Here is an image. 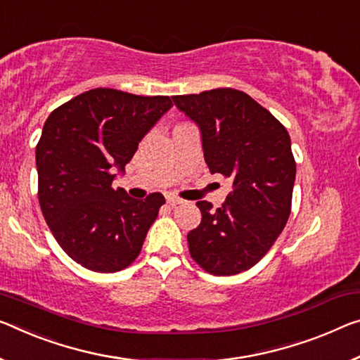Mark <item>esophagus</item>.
<instances>
[{
  "label": "esophagus",
  "instance_id": "1",
  "mask_svg": "<svg viewBox=\"0 0 360 360\" xmlns=\"http://www.w3.org/2000/svg\"><path fill=\"white\" fill-rule=\"evenodd\" d=\"M167 202L170 204V206H176V204H181L184 202V199L181 198H179V196H174V195H167Z\"/></svg>",
  "mask_w": 360,
  "mask_h": 360
}]
</instances>
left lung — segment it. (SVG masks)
<instances>
[{"label":"left lung","instance_id":"8db88e82","mask_svg":"<svg viewBox=\"0 0 360 360\" xmlns=\"http://www.w3.org/2000/svg\"><path fill=\"white\" fill-rule=\"evenodd\" d=\"M172 99L199 127L209 170L231 180L219 209L196 202L202 219L188 233L191 257L212 275L245 272L267 254L288 222L296 176L288 131L233 88Z\"/></svg>","mask_w":360,"mask_h":360}]
</instances>
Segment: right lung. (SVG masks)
<instances>
[{
    "label": "right lung",
    "mask_w": 360,
    "mask_h": 360,
    "mask_svg": "<svg viewBox=\"0 0 360 360\" xmlns=\"http://www.w3.org/2000/svg\"><path fill=\"white\" fill-rule=\"evenodd\" d=\"M170 108L169 96L95 88L54 109L43 125L38 201L59 246L82 267L114 274L140 254L165 199L130 198L112 181Z\"/></svg>",
    "instance_id": "right-lung-1"
}]
</instances>
